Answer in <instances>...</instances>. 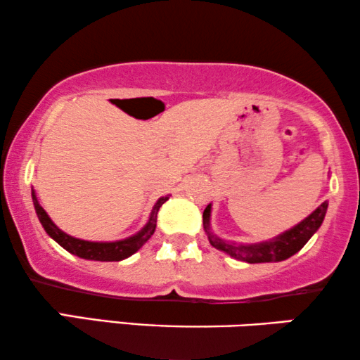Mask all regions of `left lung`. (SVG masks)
Returning a JSON list of instances; mask_svg holds the SVG:
<instances>
[{
	"label": "left lung",
	"instance_id": "8db88e82",
	"mask_svg": "<svg viewBox=\"0 0 360 360\" xmlns=\"http://www.w3.org/2000/svg\"><path fill=\"white\" fill-rule=\"evenodd\" d=\"M326 212H328V202L321 203L309 217L304 218L291 230L281 233V235L273 238L269 241L256 243V245H236V243H230L221 240L217 235H213L212 228H210V214H212V205H208L203 212V228L207 231L210 245L213 248L225 251L231 258L238 261H246V263H276V261H284L296 255L311 236L319 230L323 225Z\"/></svg>",
	"mask_w": 360,
	"mask_h": 360
}]
</instances>
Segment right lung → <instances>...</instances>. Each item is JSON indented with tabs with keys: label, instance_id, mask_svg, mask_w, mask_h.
Masks as SVG:
<instances>
[{
	"label": "right lung",
	"instance_id": "right-lung-1",
	"mask_svg": "<svg viewBox=\"0 0 360 360\" xmlns=\"http://www.w3.org/2000/svg\"><path fill=\"white\" fill-rule=\"evenodd\" d=\"M167 200H169V197H162L157 200L147 225L143 226L139 233L125 238V240L102 243V241L79 240V238L69 236L68 233L59 230V228L53 223V220L49 218V214L44 212V208L41 207L39 202H37L34 190H32V203H34L36 214L37 218H39L41 225H43L46 233H48L56 243H59L64 250L69 251V253L76 255L79 258L92 259V261H122L125 258H129V256H132L134 253H137V251L148 241V238L153 235V231H155L157 213Z\"/></svg>",
	"mask_w": 360,
	"mask_h": 360
}]
</instances>
